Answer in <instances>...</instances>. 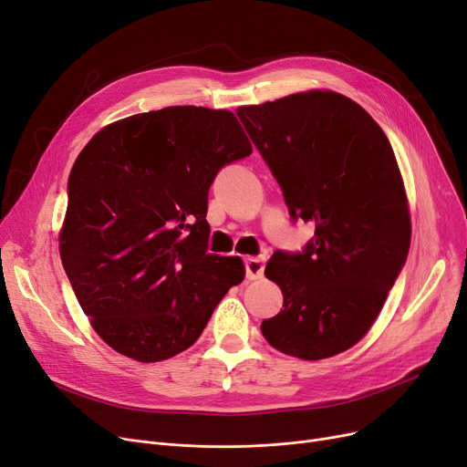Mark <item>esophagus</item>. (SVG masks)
<instances>
[{"label": "esophagus", "mask_w": 467, "mask_h": 467, "mask_svg": "<svg viewBox=\"0 0 467 467\" xmlns=\"http://www.w3.org/2000/svg\"><path fill=\"white\" fill-rule=\"evenodd\" d=\"M264 268H265V262L264 258L256 256V258H247L245 260V277L249 281H254V279H260L264 275Z\"/></svg>", "instance_id": "1"}]
</instances>
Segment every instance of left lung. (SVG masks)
Segmentation results:
<instances>
[{
    "label": "left lung",
    "mask_w": 467,
    "mask_h": 467,
    "mask_svg": "<svg viewBox=\"0 0 467 467\" xmlns=\"http://www.w3.org/2000/svg\"><path fill=\"white\" fill-rule=\"evenodd\" d=\"M235 114L288 214L316 226L300 253L275 251L265 265L283 309L260 330L293 358H332L367 335L409 256L410 216L395 153L380 125L338 93H296Z\"/></svg>",
    "instance_id": "8db88e82"
}]
</instances>
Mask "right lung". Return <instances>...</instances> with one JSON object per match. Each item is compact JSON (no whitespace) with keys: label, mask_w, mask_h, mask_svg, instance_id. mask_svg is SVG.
<instances>
[{"label":"right lung","mask_w":467,"mask_h":467,"mask_svg":"<svg viewBox=\"0 0 467 467\" xmlns=\"http://www.w3.org/2000/svg\"><path fill=\"white\" fill-rule=\"evenodd\" d=\"M251 153L232 112L169 106L104 127L78 155L60 258L109 348L174 358L245 277L239 256L207 253L205 216L218 171Z\"/></svg>","instance_id":"1"}]
</instances>
